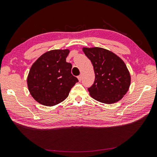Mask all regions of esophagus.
<instances>
[{
  "label": "esophagus",
  "mask_w": 157,
  "mask_h": 157,
  "mask_svg": "<svg viewBox=\"0 0 157 157\" xmlns=\"http://www.w3.org/2000/svg\"><path fill=\"white\" fill-rule=\"evenodd\" d=\"M78 79H79V81L80 82L81 80H82V75H79L78 77Z\"/></svg>",
  "instance_id": "34e87169"
}]
</instances>
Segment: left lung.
<instances>
[{
    "label": "left lung",
    "mask_w": 157,
    "mask_h": 157,
    "mask_svg": "<svg viewBox=\"0 0 157 157\" xmlns=\"http://www.w3.org/2000/svg\"><path fill=\"white\" fill-rule=\"evenodd\" d=\"M82 50L94 68V83L88 89L90 95L105 104L121 100L131 84V75L123 60L102 48L84 47Z\"/></svg>",
    "instance_id": "left-lung-1"
}]
</instances>
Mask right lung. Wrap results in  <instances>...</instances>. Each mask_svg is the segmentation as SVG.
Listing matches in <instances>:
<instances>
[{"mask_svg": "<svg viewBox=\"0 0 157 157\" xmlns=\"http://www.w3.org/2000/svg\"><path fill=\"white\" fill-rule=\"evenodd\" d=\"M69 52V49L50 50L32 65L27 79L28 88L37 102L48 107L59 104L78 82L71 74L72 64L66 61Z\"/></svg>", "mask_w": 157, "mask_h": 157, "instance_id": "add662e5", "label": "right lung"}]
</instances>
